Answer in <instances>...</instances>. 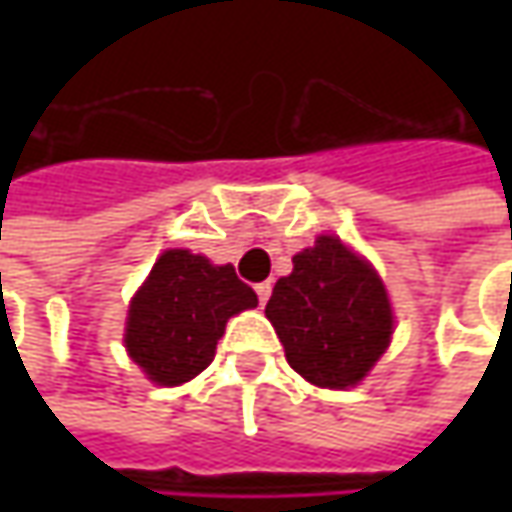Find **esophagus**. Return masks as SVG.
<instances>
[{
  "instance_id": "34e87169",
  "label": "esophagus",
  "mask_w": 512,
  "mask_h": 512,
  "mask_svg": "<svg viewBox=\"0 0 512 512\" xmlns=\"http://www.w3.org/2000/svg\"><path fill=\"white\" fill-rule=\"evenodd\" d=\"M270 290H273V287H270V282H259V285H256V296H259V305H265L267 299H270Z\"/></svg>"
}]
</instances>
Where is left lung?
I'll use <instances>...</instances> for the list:
<instances>
[{
	"label": "left lung",
	"mask_w": 512,
	"mask_h": 512,
	"mask_svg": "<svg viewBox=\"0 0 512 512\" xmlns=\"http://www.w3.org/2000/svg\"><path fill=\"white\" fill-rule=\"evenodd\" d=\"M287 364L316 387L359 384L393 336V310L379 273L339 236H319L293 256L265 307Z\"/></svg>",
	"instance_id": "left-lung-1"
}]
</instances>
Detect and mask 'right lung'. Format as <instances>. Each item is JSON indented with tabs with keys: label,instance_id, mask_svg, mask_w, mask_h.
I'll use <instances>...</instances> for the list:
<instances>
[{
	"label": "right lung",
	"instance_id": "right-lung-1",
	"mask_svg": "<svg viewBox=\"0 0 512 512\" xmlns=\"http://www.w3.org/2000/svg\"><path fill=\"white\" fill-rule=\"evenodd\" d=\"M259 305L233 265H213L190 250H165L136 290L125 322V347L153 384L176 387L216 356L230 316Z\"/></svg>",
	"mask_w": 512,
	"mask_h": 512
}]
</instances>
